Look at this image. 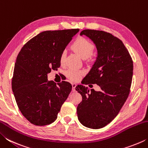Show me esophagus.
Instances as JSON below:
<instances>
[{
  "mask_svg": "<svg viewBox=\"0 0 148 148\" xmlns=\"http://www.w3.org/2000/svg\"><path fill=\"white\" fill-rule=\"evenodd\" d=\"M77 85L76 84H72V91H75V88H76Z\"/></svg>",
  "mask_w": 148,
  "mask_h": 148,
  "instance_id": "34e87169",
  "label": "esophagus"
}]
</instances>
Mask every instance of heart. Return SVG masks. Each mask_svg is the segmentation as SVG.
Masks as SVG:
<instances>
[{
    "instance_id": "b5f03b06",
    "label": "heart",
    "mask_w": 148,
    "mask_h": 148,
    "mask_svg": "<svg viewBox=\"0 0 148 148\" xmlns=\"http://www.w3.org/2000/svg\"><path fill=\"white\" fill-rule=\"evenodd\" d=\"M72 47L82 58L86 59L92 55L95 46L89 40L84 37H78L72 44ZM66 55V51H63L61 53V57H60V61L61 63H63L64 62ZM66 74L70 79H72V81L76 82L78 81L80 77L83 76L84 72L81 71H78V70L71 69L67 71Z\"/></svg>"
}]
</instances>
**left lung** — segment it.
I'll return each mask as SVG.
<instances>
[{
	"instance_id": "obj_1",
	"label": "left lung",
	"mask_w": 148,
	"mask_h": 148,
	"mask_svg": "<svg viewBox=\"0 0 148 148\" xmlns=\"http://www.w3.org/2000/svg\"><path fill=\"white\" fill-rule=\"evenodd\" d=\"M80 35L91 40L97 50L96 60L83 84H97L100 91L77 85L76 90L82 101L77 107L79 121L92 129L110 123L128 98L131 88L133 62L121 40L102 31L86 29Z\"/></svg>"
}]
</instances>
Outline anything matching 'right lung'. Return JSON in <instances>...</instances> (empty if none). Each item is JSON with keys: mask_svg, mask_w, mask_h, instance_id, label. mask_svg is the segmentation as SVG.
Here are the masks:
<instances>
[{"mask_svg": "<svg viewBox=\"0 0 148 148\" xmlns=\"http://www.w3.org/2000/svg\"><path fill=\"white\" fill-rule=\"evenodd\" d=\"M79 29L42 32L27 42L15 63L12 88L23 116L32 124L44 126L56 121L72 85L47 80L51 70L61 66L60 57Z\"/></svg>", "mask_w": 148, "mask_h": 148, "instance_id": "add662e5", "label": "right lung"}]
</instances>
